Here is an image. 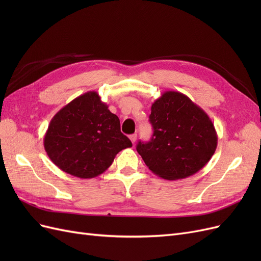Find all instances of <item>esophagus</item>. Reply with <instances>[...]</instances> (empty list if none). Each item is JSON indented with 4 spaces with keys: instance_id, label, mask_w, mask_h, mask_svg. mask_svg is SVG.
<instances>
[{
    "instance_id": "esophagus-1",
    "label": "esophagus",
    "mask_w": 261,
    "mask_h": 261,
    "mask_svg": "<svg viewBox=\"0 0 261 261\" xmlns=\"http://www.w3.org/2000/svg\"><path fill=\"white\" fill-rule=\"evenodd\" d=\"M129 139L133 144H135V141L137 139V134H133V135H129Z\"/></svg>"
}]
</instances>
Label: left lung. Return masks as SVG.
<instances>
[{
  "label": "left lung",
  "instance_id": "obj_1",
  "mask_svg": "<svg viewBox=\"0 0 261 261\" xmlns=\"http://www.w3.org/2000/svg\"><path fill=\"white\" fill-rule=\"evenodd\" d=\"M153 135L136 149L149 170L164 179L194 175L215 153L218 136L208 114L178 91H164L151 106Z\"/></svg>",
  "mask_w": 261,
  "mask_h": 261
}]
</instances>
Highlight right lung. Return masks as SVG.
<instances>
[{"mask_svg": "<svg viewBox=\"0 0 261 261\" xmlns=\"http://www.w3.org/2000/svg\"><path fill=\"white\" fill-rule=\"evenodd\" d=\"M96 91L75 98L55 114L43 145L51 161L80 178L103 173L132 141L121 132L118 117L110 112Z\"/></svg>", "mask_w": 261, "mask_h": 261, "instance_id": "1", "label": "right lung"}]
</instances>
